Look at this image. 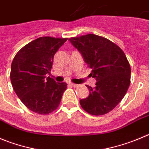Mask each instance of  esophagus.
Here are the masks:
<instances>
[{
  "mask_svg": "<svg viewBox=\"0 0 149 149\" xmlns=\"http://www.w3.org/2000/svg\"><path fill=\"white\" fill-rule=\"evenodd\" d=\"M69 85L72 86V87H76L79 86V84H73V83H69Z\"/></svg>",
  "mask_w": 149,
  "mask_h": 149,
  "instance_id": "1",
  "label": "esophagus"
}]
</instances>
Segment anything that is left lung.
I'll return each mask as SVG.
<instances>
[{
    "label": "left lung",
    "instance_id": "obj_1",
    "mask_svg": "<svg viewBox=\"0 0 149 149\" xmlns=\"http://www.w3.org/2000/svg\"><path fill=\"white\" fill-rule=\"evenodd\" d=\"M84 58L90 76L95 79L94 88L87 85L90 94L80 100L84 110L93 115L110 112L120 102L130 84L131 68L123 51L110 40L95 34L69 39Z\"/></svg>",
    "mask_w": 149,
    "mask_h": 149
}]
</instances>
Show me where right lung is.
Instances as JSON below:
<instances>
[{"label": "right lung", "mask_w": 149, "mask_h": 149, "mask_svg": "<svg viewBox=\"0 0 149 149\" xmlns=\"http://www.w3.org/2000/svg\"><path fill=\"white\" fill-rule=\"evenodd\" d=\"M68 38L43 37L25 45L12 62L10 79L15 93L25 106L36 113L47 115L59 107L65 82L50 76L54 54Z\"/></svg>", "instance_id": "right-lung-1"}]
</instances>
